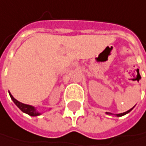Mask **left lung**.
<instances>
[{
  "instance_id": "left-lung-1",
  "label": "left lung",
  "mask_w": 146,
  "mask_h": 146,
  "mask_svg": "<svg viewBox=\"0 0 146 146\" xmlns=\"http://www.w3.org/2000/svg\"><path fill=\"white\" fill-rule=\"evenodd\" d=\"M132 109H133V108H131V110H129V111H125V112H123V113H119V114H117L116 116H117V117H122V116H123V115H125V114L129 113V112H130V111L132 110ZM107 114H111V113H110V112H107Z\"/></svg>"
}]
</instances>
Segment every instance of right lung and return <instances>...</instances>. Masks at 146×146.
Listing matches in <instances>:
<instances>
[{
	"label": "right lung",
	"mask_w": 146,
	"mask_h": 146,
	"mask_svg": "<svg viewBox=\"0 0 146 146\" xmlns=\"http://www.w3.org/2000/svg\"><path fill=\"white\" fill-rule=\"evenodd\" d=\"M9 95H10V98H11V99L13 100V102L16 104V106H17L23 112L27 113L28 115L32 116V117H36V116L41 115V113L36 111V109H35L34 106L29 105V104H23V103H21V102L17 101V100L12 96L10 92H9Z\"/></svg>",
	"instance_id": "obj_1"
}]
</instances>
